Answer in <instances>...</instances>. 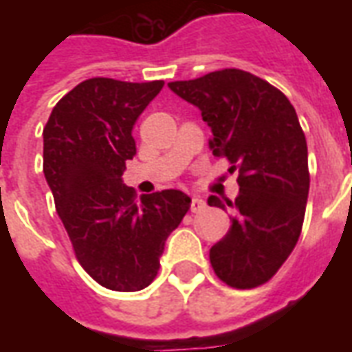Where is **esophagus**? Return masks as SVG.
<instances>
[{
  "label": "esophagus",
  "instance_id": "1",
  "mask_svg": "<svg viewBox=\"0 0 352 352\" xmlns=\"http://www.w3.org/2000/svg\"><path fill=\"white\" fill-rule=\"evenodd\" d=\"M207 207V204L201 198H192L190 201V211L192 213H201Z\"/></svg>",
  "mask_w": 352,
  "mask_h": 352
}]
</instances>
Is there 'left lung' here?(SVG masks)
Here are the masks:
<instances>
[{"label": "left lung", "instance_id": "left-lung-1", "mask_svg": "<svg viewBox=\"0 0 352 352\" xmlns=\"http://www.w3.org/2000/svg\"><path fill=\"white\" fill-rule=\"evenodd\" d=\"M168 87L201 111L213 154L237 171L236 201L207 199L234 209L226 236L209 251L214 273L232 288L260 287L294 251L305 217L307 143L294 107L279 88L234 67Z\"/></svg>", "mask_w": 352, "mask_h": 352}]
</instances>
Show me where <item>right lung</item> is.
<instances>
[{"mask_svg": "<svg viewBox=\"0 0 352 352\" xmlns=\"http://www.w3.org/2000/svg\"><path fill=\"white\" fill-rule=\"evenodd\" d=\"M164 80L94 77L58 101L43 130V171L82 270L101 287L135 292L160 270L164 243L190 209L181 190L135 199L122 184L133 124Z\"/></svg>", "mask_w": 352, "mask_h": 352, "instance_id": "obj_1", "label": "right lung"}]
</instances>
